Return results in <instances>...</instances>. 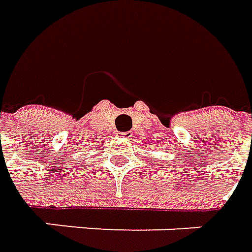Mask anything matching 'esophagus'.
Here are the masks:
<instances>
[{
    "label": "esophagus",
    "instance_id": "obj_1",
    "mask_svg": "<svg viewBox=\"0 0 252 252\" xmlns=\"http://www.w3.org/2000/svg\"><path fill=\"white\" fill-rule=\"evenodd\" d=\"M119 136L121 139H129L131 136H132V133L131 132H120Z\"/></svg>",
    "mask_w": 252,
    "mask_h": 252
}]
</instances>
